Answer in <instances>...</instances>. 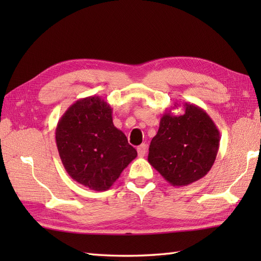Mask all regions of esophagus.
<instances>
[{
  "label": "esophagus",
  "mask_w": 261,
  "mask_h": 261,
  "mask_svg": "<svg viewBox=\"0 0 261 261\" xmlns=\"http://www.w3.org/2000/svg\"><path fill=\"white\" fill-rule=\"evenodd\" d=\"M137 150H138V154H139V157H145L147 153V146L145 145V143H142V145H140L137 148Z\"/></svg>",
  "instance_id": "esophagus-1"
}]
</instances>
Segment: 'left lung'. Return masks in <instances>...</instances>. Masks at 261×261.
I'll list each match as a JSON object with an SVG mask.
<instances>
[{
    "label": "left lung",
    "mask_w": 261,
    "mask_h": 261,
    "mask_svg": "<svg viewBox=\"0 0 261 261\" xmlns=\"http://www.w3.org/2000/svg\"><path fill=\"white\" fill-rule=\"evenodd\" d=\"M182 107L180 115L171 111L164 113L148 154L149 164L170 185L178 187L203 178L212 168L220 146V132L210 115L195 104Z\"/></svg>",
    "instance_id": "left-lung-1"
}]
</instances>
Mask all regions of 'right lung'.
I'll list each match as a JSON object with an SVG mask.
<instances>
[{"instance_id": "obj_1", "label": "right lung", "mask_w": 261, "mask_h": 261, "mask_svg": "<svg viewBox=\"0 0 261 261\" xmlns=\"http://www.w3.org/2000/svg\"><path fill=\"white\" fill-rule=\"evenodd\" d=\"M56 143L68 175L97 192L108 191L138 154L114 126L110 104L95 95L67 109L58 121Z\"/></svg>"}]
</instances>
